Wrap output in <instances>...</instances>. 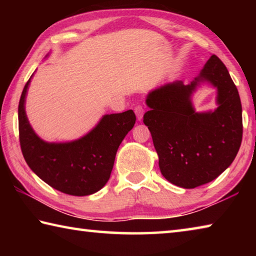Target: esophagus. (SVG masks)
Masks as SVG:
<instances>
[{
    "instance_id": "34e87169",
    "label": "esophagus",
    "mask_w": 256,
    "mask_h": 256,
    "mask_svg": "<svg viewBox=\"0 0 256 256\" xmlns=\"http://www.w3.org/2000/svg\"><path fill=\"white\" fill-rule=\"evenodd\" d=\"M134 112H136V118H138V120H142V118H144V107H142L141 105H138V106H136V107H134Z\"/></svg>"
}]
</instances>
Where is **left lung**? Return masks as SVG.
Listing matches in <instances>:
<instances>
[{
	"mask_svg": "<svg viewBox=\"0 0 256 256\" xmlns=\"http://www.w3.org/2000/svg\"><path fill=\"white\" fill-rule=\"evenodd\" d=\"M211 82L218 89L214 112L196 113L190 94L197 82ZM144 123L152 136L162 176L184 188L216 178L230 166L242 138V104L230 74L216 55L208 60L192 84H164L149 94Z\"/></svg>",
	"mask_w": 256,
	"mask_h": 256,
	"instance_id": "8db88e82",
	"label": "left lung"
}]
</instances>
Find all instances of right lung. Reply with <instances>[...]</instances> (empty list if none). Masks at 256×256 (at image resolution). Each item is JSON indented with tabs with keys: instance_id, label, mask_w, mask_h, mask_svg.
Wrapping results in <instances>:
<instances>
[{
	"instance_id": "right-lung-1",
	"label": "right lung",
	"mask_w": 256,
	"mask_h": 256,
	"mask_svg": "<svg viewBox=\"0 0 256 256\" xmlns=\"http://www.w3.org/2000/svg\"><path fill=\"white\" fill-rule=\"evenodd\" d=\"M30 79L21 94L18 118L19 141L24 158L45 183L68 196H90L105 186L115 156L125 136L136 124L132 110L105 115L92 132L68 144H47L32 131L26 116L24 97Z\"/></svg>"
}]
</instances>
